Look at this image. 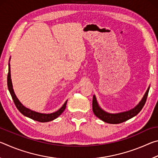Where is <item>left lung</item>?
Listing matches in <instances>:
<instances>
[{
	"instance_id": "8db88e82",
	"label": "left lung",
	"mask_w": 158,
	"mask_h": 158,
	"mask_svg": "<svg viewBox=\"0 0 158 158\" xmlns=\"http://www.w3.org/2000/svg\"><path fill=\"white\" fill-rule=\"evenodd\" d=\"M148 88L147 91L146 92L145 95H144L142 100L139 103V105L135 106V108L131 109L130 111L122 112V113L119 114H109L103 111L100 106H99L96 100V98L95 95H93V113L96 116L99 118L101 119L102 121L104 122L107 123L111 124H118L123 123L125 121H127L130 118H132L134 116H135L136 115H137L141 111V109L143 107L144 105H145L147 97H148V91H149Z\"/></svg>"
}]
</instances>
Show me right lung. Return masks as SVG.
I'll return each mask as SVG.
<instances>
[{
  "label": "right lung",
  "mask_w": 158,
  "mask_h": 158,
  "mask_svg": "<svg viewBox=\"0 0 158 158\" xmlns=\"http://www.w3.org/2000/svg\"><path fill=\"white\" fill-rule=\"evenodd\" d=\"M7 87H8V90L10 93V95H11L12 100L14 101L15 105L16 107L19 111L21 114L24 115L25 116H27L30 118L34 120V121L41 122V123H45V122H49L51 121H53L56 118L60 115L63 113L64 110L65 109L66 105H67V100L65 104L63 105L62 107H61L59 110L57 111L54 112V113L52 114H41L38 113V112H35L34 111H32L31 109L25 107L22 104H21L19 100H18L17 96L15 94L14 90H13L12 88V80H11V76H10V65L9 63V69H8V74H7Z\"/></svg>",
  "instance_id": "obj_1"
}]
</instances>
